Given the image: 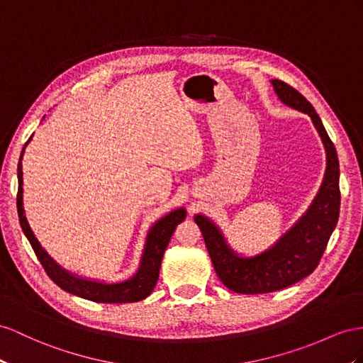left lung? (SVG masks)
<instances>
[{"label":"left lung","instance_id":"1","mask_svg":"<svg viewBox=\"0 0 363 363\" xmlns=\"http://www.w3.org/2000/svg\"><path fill=\"white\" fill-rule=\"evenodd\" d=\"M272 84L282 104L311 118L327 155V169L318 193L303 215L272 247L257 255L245 256L235 252L219 225L206 215H194L216 274L231 291L240 294L282 290L311 274L339 219V160L322 119L310 102L291 86L279 79H272Z\"/></svg>","mask_w":363,"mask_h":363}]
</instances>
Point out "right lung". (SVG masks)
I'll return each instance as SVG.
<instances>
[{"label": "right lung", "mask_w": 363, "mask_h": 363, "mask_svg": "<svg viewBox=\"0 0 363 363\" xmlns=\"http://www.w3.org/2000/svg\"><path fill=\"white\" fill-rule=\"evenodd\" d=\"M32 139V136H30ZM26 143L20 162H18V196H16V208H18V218H20V224L24 231L26 238L33 248V252L38 257V261L44 267L45 273L49 274L52 281L57 284L64 291L70 294H75L82 297V299H89L93 302L101 303H127V302H138L145 299L150 296L153 288L160 277V268L162 262V256L167 245H169L172 235L174 233L178 224L187 216V210L184 207H178L167 213L162 218L153 222V225L148 228L145 236V244L141 255V261H139L138 270L124 281L119 282H104L98 281V279H89L78 274H73L66 268H62L57 261H53L50 255L45 252L35 238L33 231L27 222L23 207V155L27 144Z\"/></svg>", "instance_id": "add662e5"}]
</instances>
